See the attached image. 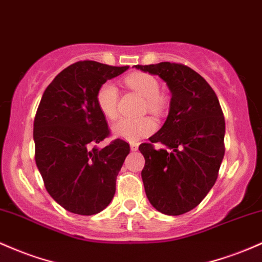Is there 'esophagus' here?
Segmentation results:
<instances>
[{"mask_svg": "<svg viewBox=\"0 0 262 262\" xmlns=\"http://www.w3.org/2000/svg\"><path fill=\"white\" fill-rule=\"evenodd\" d=\"M138 146H139V144H138V143H130V149L133 151L138 150Z\"/></svg>", "mask_w": 262, "mask_h": 262, "instance_id": "esophagus-1", "label": "esophagus"}]
</instances>
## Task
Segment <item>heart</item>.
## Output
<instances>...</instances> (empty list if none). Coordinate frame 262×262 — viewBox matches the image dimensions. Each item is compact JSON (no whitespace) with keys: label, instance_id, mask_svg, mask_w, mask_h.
<instances>
[{"label":"heart","instance_id":"b5f03b06","mask_svg":"<svg viewBox=\"0 0 262 262\" xmlns=\"http://www.w3.org/2000/svg\"><path fill=\"white\" fill-rule=\"evenodd\" d=\"M125 84L133 91L142 94L145 98L144 109H148L155 116H160L165 109V99L160 94V85L158 79L149 73L137 72L126 76ZM96 102L103 116L108 119H116L119 114V91L112 82H105L98 88L96 94ZM157 124L150 117L123 118L113 126V132L117 137L137 142L154 133Z\"/></svg>","mask_w":262,"mask_h":262}]
</instances>
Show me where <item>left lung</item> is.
<instances>
[{
	"mask_svg": "<svg viewBox=\"0 0 262 262\" xmlns=\"http://www.w3.org/2000/svg\"><path fill=\"white\" fill-rule=\"evenodd\" d=\"M157 74L171 92L170 111L158 133L139 145L145 194L165 215H182L214 186L225 154V118L219 99L199 73L182 63L136 66ZM163 144L165 148H155Z\"/></svg>",
	"mask_w": 262,
	"mask_h": 262,
	"instance_id": "1",
	"label": "left lung"
}]
</instances>
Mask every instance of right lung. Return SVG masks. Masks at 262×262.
<instances>
[{
	"label": "right lung",
	"instance_id": "right-lung-1",
	"mask_svg": "<svg viewBox=\"0 0 262 262\" xmlns=\"http://www.w3.org/2000/svg\"><path fill=\"white\" fill-rule=\"evenodd\" d=\"M129 66L79 61L64 68L46 88L33 123L34 159L46 190L66 210L94 215L116 194L117 175L130 146L111 136L96 102L97 91Z\"/></svg>",
	"mask_w": 262,
	"mask_h": 262
}]
</instances>
